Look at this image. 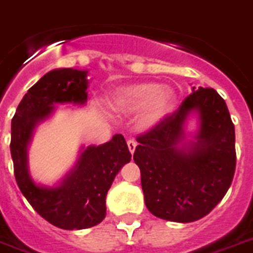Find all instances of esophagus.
<instances>
[{
	"label": "esophagus",
	"instance_id": "esophagus-1",
	"mask_svg": "<svg viewBox=\"0 0 253 253\" xmlns=\"http://www.w3.org/2000/svg\"><path fill=\"white\" fill-rule=\"evenodd\" d=\"M127 146H128V150H130L131 154H133V152H135V148H136V141L132 139H130L128 141H127Z\"/></svg>",
	"mask_w": 253,
	"mask_h": 253
}]
</instances>
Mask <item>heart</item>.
I'll return each instance as SVG.
<instances>
[{"label": "heart", "instance_id": "b5f03b06", "mask_svg": "<svg viewBox=\"0 0 253 253\" xmlns=\"http://www.w3.org/2000/svg\"><path fill=\"white\" fill-rule=\"evenodd\" d=\"M175 99L171 88L156 82H140L113 91L109 97V105L118 113H135L144 109L140 123L144 127H153L166 118L172 109Z\"/></svg>", "mask_w": 253, "mask_h": 253}]
</instances>
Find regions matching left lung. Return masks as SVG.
<instances>
[{
    "label": "left lung",
    "instance_id": "left-lung-1",
    "mask_svg": "<svg viewBox=\"0 0 253 253\" xmlns=\"http://www.w3.org/2000/svg\"><path fill=\"white\" fill-rule=\"evenodd\" d=\"M194 89L175 113L136 137L133 161L146 209L169 221L192 222L209 215L235 171V131L225 100L213 88ZM193 111L199 113L200 130L186 142L183 123Z\"/></svg>",
    "mask_w": 253,
    "mask_h": 253
}]
</instances>
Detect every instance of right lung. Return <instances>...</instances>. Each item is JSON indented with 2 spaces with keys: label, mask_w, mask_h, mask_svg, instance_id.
<instances>
[{
  "label": "right lung",
  "mask_w": 253,
  "mask_h": 253,
  "mask_svg": "<svg viewBox=\"0 0 253 253\" xmlns=\"http://www.w3.org/2000/svg\"><path fill=\"white\" fill-rule=\"evenodd\" d=\"M87 71L61 68L48 72L33 84L18 105L11 121V158L20 192L50 224L65 230L86 229L101 222L107 213L105 198L114 177L131 153L121 133L99 146L82 150L77 165L58 186L38 185L28 171L32 133L55 109V104L87 101Z\"/></svg>",
  "instance_id": "right-lung-1"
}]
</instances>
